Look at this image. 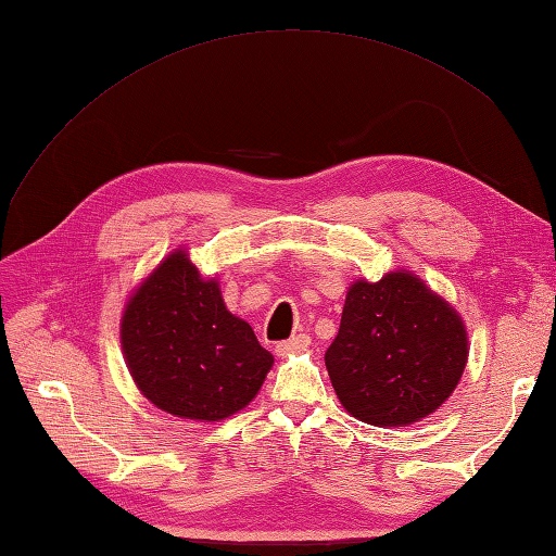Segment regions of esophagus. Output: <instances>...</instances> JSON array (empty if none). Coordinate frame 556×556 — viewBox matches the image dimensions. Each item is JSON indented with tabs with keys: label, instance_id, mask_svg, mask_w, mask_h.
Returning <instances> with one entry per match:
<instances>
[{
	"label": "esophagus",
	"instance_id": "1",
	"mask_svg": "<svg viewBox=\"0 0 556 556\" xmlns=\"http://www.w3.org/2000/svg\"><path fill=\"white\" fill-rule=\"evenodd\" d=\"M308 346H311V337L308 334H296V337H291L287 341H279L275 351H277V356H289V353H296V351H303Z\"/></svg>",
	"mask_w": 556,
	"mask_h": 556
}]
</instances>
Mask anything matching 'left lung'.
<instances>
[{"instance_id": "1", "label": "left lung", "mask_w": 556, "mask_h": 556, "mask_svg": "<svg viewBox=\"0 0 556 556\" xmlns=\"http://www.w3.org/2000/svg\"><path fill=\"white\" fill-rule=\"evenodd\" d=\"M466 358L460 317L408 271L351 285L325 353L341 406L377 428H401L440 408Z\"/></svg>"}]
</instances>
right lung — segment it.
Returning <instances> with one entry per match:
<instances>
[{
    "label": "right lung",
    "instance_id": "add662e5",
    "mask_svg": "<svg viewBox=\"0 0 556 556\" xmlns=\"http://www.w3.org/2000/svg\"><path fill=\"white\" fill-rule=\"evenodd\" d=\"M122 344L140 392L191 420H222L251 404L275 363L251 325L227 311L217 281L200 277L184 251L128 301Z\"/></svg>",
    "mask_w": 556,
    "mask_h": 556
}]
</instances>
